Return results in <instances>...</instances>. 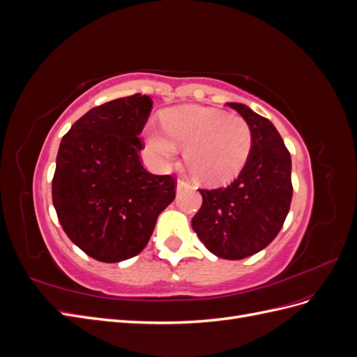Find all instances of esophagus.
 Returning a JSON list of instances; mask_svg holds the SVG:
<instances>
[{
    "label": "esophagus",
    "mask_w": 357,
    "mask_h": 357,
    "mask_svg": "<svg viewBox=\"0 0 357 357\" xmlns=\"http://www.w3.org/2000/svg\"><path fill=\"white\" fill-rule=\"evenodd\" d=\"M189 186V183L188 181H185V180H178L177 181V186H176V189H177V192H181L183 189H186Z\"/></svg>",
    "instance_id": "esophagus-1"
}]
</instances>
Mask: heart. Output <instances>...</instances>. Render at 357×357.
I'll return each instance as SVG.
<instances>
[{"label": "heart", "instance_id": "heart-1", "mask_svg": "<svg viewBox=\"0 0 357 357\" xmlns=\"http://www.w3.org/2000/svg\"><path fill=\"white\" fill-rule=\"evenodd\" d=\"M252 129L241 116L202 105H180L164 114V129L150 126L146 132L152 164L171 167L180 149L202 183L220 186L240 174L252 150Z\"/></svg>", "mask_w": 357, "mask_h": 357}]
</instances>
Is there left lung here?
Segmentation results:
<instances>
[{"mask_svg": "<svg viewBox=\"0 0 357 357\" xmlns=\"http://www.w3.org/2000/svg\"><path fill=\"white\" fill-rule=\"evenodd\" d=\"M252 129V150L229 186L201 189L202 207L192 228L222 259H244L271 243L282 229L291 201V159L275 126L240 102H228Z\"/></svg>", "mask_w": 357, "mask_h": 357, "instance_id": "1", "label": "left lung"}]
</instances>
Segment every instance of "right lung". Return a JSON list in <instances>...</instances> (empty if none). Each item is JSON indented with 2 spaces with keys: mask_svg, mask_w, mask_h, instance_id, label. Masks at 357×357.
I'll return each mask as SVG.
<instances>
[{
  "mask_svg": "<svg viewBox=\"0 0 357 357\" xmlns=\"http://www.w3.org/2000/svg\"><path fill=\"white\" fill-rule=\"evenodd\" d=\"M152 105L142 93L105 102L82 116L61 142L53 207L68 238L100 262L142 252L176 198L174 178L149 172L138 156Z\"/></svg>",
  "mask_w": 357,
  "mask_h": 357,
  "instance_id": "right-lung-1",
  "label": "right lung"
}]
</instances>
